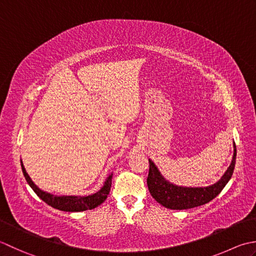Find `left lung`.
<instances>
[{
    "label": "left lung",
    "mask_w": 256,
    "mask_h": 256,
    "mask_svg": "<svg viewBox=\"0 0 256 256\" xmlns=\"http://www.w3.org/2000/svg\"><path fill=\"white\" fill-rule=\"evenodd\" d=\"M233 146L234 152L228 168L224 172L221 179L208 186H184L172 184L164 178L154 161L149 159L147 184L150 194L161 206L171 210H186L210 202L223 190L233 174L236 159V144Z\"/></svg>",
    "instance_id": "1"
}]
</instances>
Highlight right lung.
<instances>
[{
  "label": "right lung",
  "instance_id": "1",
  "mask_svg": "<svg viewBox=\"0 0 256 256\" xmlns=\"http://www.w3.org/2000/svg\"><path fill=\"white\" fill-rule=\"evenodd\" d=\"M20 166H22V171L26 181H28V184L32 188L35 194H38V196H40L42 200L45 203H48L52 208H57V210L60 211L82 212L95 208L98 206H100L102 203L107 199V196L109 194V191H110L112 188V172L107 176L102 186L98 191H96L95 194L88 196H56L50 194V192L40 189V188L34 184L33 180L30 179V176L28 174V172H26L22 160H20Z\"/></svg>",
  "mask_w": 256,
  "mask_h": 256
}]
</instances>
